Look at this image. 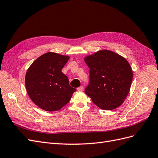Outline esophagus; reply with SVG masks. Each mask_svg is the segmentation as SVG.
Instances as JSON below:
<instances>
[{
    "instance_id": "1",
    "label": "esophagus",
    "mask_w": 158,
    "mask_h": 158,
    "mask_svg": "<svg viewBox=\"0 0 158 158\" xmlns=\"http://www.w3.org/2000/svg\"><path fill=\"white\" fill-rule=\"evenodd\" d=\"M77 90L78 91H83L84 90V86H82V85H81V86L78 87L77 88Z\"/></svg>"
}]
</instances>
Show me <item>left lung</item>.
<instances>
[{"instance_id": "8db88e82", "label": "left lung", "mask_w": 158, "mask_h": 158, "mask_svg": "<svg viewBox=\"0 0 158 158\" xmlns=\"http://www.w3.org/2000/svg\"><path fill=\"white\" fill-rule=\"evenodd\" d=\"M89 68V84L84 92L98 107L103 110L116 109L128 94L132 70L128 61L119 55L102 50L86 56Z\"/></svg>"}]
</instances>
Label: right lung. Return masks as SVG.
Segmentation results:
<instances>
[{
	"instance_id": "obj_1",
	"label": "right lung",
	"mask_w": 158,
	"mask_h": 158,
	"mask_svg": "<svg viewBox=\"0 0 158 158\" xmlns=\"http://www.w3.org/2000/svg\"><path fill=\"white\" fill-rule=\"evenodd\" d=\"M69 59V56L49 52L37 59L27 71V92L33 102L45 111H58L76 92L62 73Z\"/></svg>"
}]
</instances>
